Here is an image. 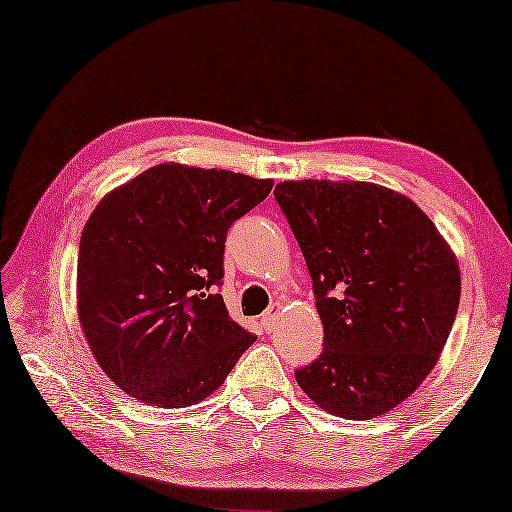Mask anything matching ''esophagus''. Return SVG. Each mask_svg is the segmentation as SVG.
<instances>
[{
	"label": "esophagus",
	"mask_w": 512,
	"mask_h": 512,
	"mask_svg": "<svg viewBox=\"0 0 512 512\" xmlns=\"http://www.w3.org/2000/svg\"><path fill=\"white\" fill-rule=\"evenodd\" d=\"M279 313H281V304H279V301H276V304H272L270 308H267L265 315H263V324L267 326V329H272L274 322H276V317H279Z\"/></svg>",
	"instance_id": "1"
}]
</instances>
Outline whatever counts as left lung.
<instances>
[{
    "instance_id": "1",
    "label": "left lung",
    "mask_w": 512,
    "mask_h": 512,
    "mask_svg": "<svg viewBox=\"0 0 512 512\" xmlns=\"http://www.w3.org/2000/svg\"><path fill=\"white\" fill-rule=\"evenodd\" d=\"M274 197L324 324L320 358L295 372L299 388L345 420L388 413L445 349L460 301L454 249L413 199L379 183L283 181Z\"/></svg>"
}]
</instances>
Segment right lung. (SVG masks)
I'll list each match as a JSON object with an SVG mask.
<instances>
[{"mask_svg":"<svg viewBox=\"0 0 512 512\" xmlns=\"http://www.w3.org/2000/svg\"><path fill=\"white\" fill-rule=\"evenodd\" d=\"M274 186L229 170L161 163L99 201L81 233L77 313L117 388L183 408L220 388L254 335L229 317V226Z\"/></svg>","mask_w":512,"mask_h":512,"instance_id":"add662e5","label":"right lung"}]
</instances>
